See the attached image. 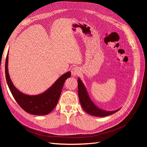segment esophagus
Instances as JSON below:
<instances>
[{
	"label": "esophagus",
	"instance_id": "obj_1",
	"mask_svg": "<svg viewBox=\"0 0 147 147\" xmlns=\"http://www.w3.org/2000/svg\"><path fill=\"white\" fill-rule=\"evenodd\" d=\"M80 71L78 67L72 68V69H71L72 75H73L74 76H79L80 74Z\"/></svg>",
	"mask_w": 147,
	"mask_h": 147
}]
</instances>
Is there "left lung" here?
I'll use <instances>...</instances> for the list:
<instances>
[{
	"instance_id": "1",
	"label": "left lung",
	"mask_w": 147,
	"mask_h": 147,
	"mask_svg": "<svg viewBox=\"0 0 147 147\" xmlns=\"http://www.w3.org/2000/svg\"><path fill=\"white\" fill-rule=\"evenodd\" d=\"M78 95L81 105L83 110L85 111L87 113L94 115L97 117H105L108 115L113 114L115 113L118 111L120 109L112 111H106L105 110H102L99 109L91 101L90 99L85 86H84L82 80L78 78Z\"/></svg>"
}]
</instances>
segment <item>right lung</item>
I'll list each match as a JSON object with an SVG mask.
<instances>
[{
    "label": "right lung",
    "instance_id": "1",
    "mask_svg": "<svg viewBox=\"0 0 147 147\" xmlns=\"http://www.w3.org/2000/svg\"><path fill=\"white\" fill-rule=\"evenodd\" d=\"M8 53L5 62V76L7 85L11 94L18 105L28 113L42 115L50 113L56 107L60 97L64 82L70 78L71 73L67 72L54 83L44 93L38 95H27L21 93L13 84L7 70Z\"/></svg>",
    "mask_w": 147,
    "mask_h": 147
}]
</instances>
